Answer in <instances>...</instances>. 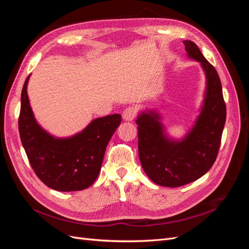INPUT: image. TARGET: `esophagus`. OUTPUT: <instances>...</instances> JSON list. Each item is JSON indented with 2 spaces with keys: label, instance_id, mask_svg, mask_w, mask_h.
<instances>
[{
  "label": "esophagus",
  "instance_id": "obj_1",
  "mask_svg": "<svg viewBox=\"0 0 249 249\" xmlns=\"http://www.w3.org/2000/svg\"><path fill=\"white\" fill-rule=\"evenodd\" d=\"M135 117H136V109L134 107L126 108L123 112V118L125 122H132Z\"/></svg>",
  "mask_w": 249,
  "mask_h": 249
}]
</instances>
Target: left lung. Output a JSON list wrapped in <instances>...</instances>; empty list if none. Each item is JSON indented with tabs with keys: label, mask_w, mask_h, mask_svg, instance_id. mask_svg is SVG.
<instances>
[{
	"label": "left lung",
	"mask_w": 249,
	"mask_h": 249,
	"mask_svg": "<svg viewBox=\"0 0 249 249\" xmlns=\"http://www.w3.org/2000/svg\"><path fill=\"white\" fill-rule=\"evenodd\" d=\"M188 58L199 62L206 77L202 105L194 124L183 138L166 132L156 109L141 110L138 124V153L141 166L157 185L179 187L198 179L210 170L219 150L227 118L219 76L198 47L184 40Z\"/></svg>",
	"instance_id": "8db88e82"
}]
</instances>
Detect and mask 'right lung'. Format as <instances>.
Segmentation results:
<instances>
[{"label":"right lung","mask_w":249,"mask_h":249,"mask_svg":"<svg viewBox=\"0 0 249 249\" xmlns=\"http://www.w3.org/2000/svg\"><path fill=\"white\" fill-rule=\"evenodd\" d=\"M29 74L20 96L18 130L21 144L36 176L51 189L80 191L91 186L101 171L105 150L122 122L112 114L93 119L81 132L56 137L37 123L27 92Z\"/></svg>","instance_id":"obj_1"}]
</instances>
